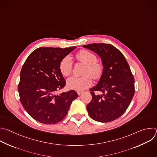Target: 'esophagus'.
I'll return each mask as SVG.
<instances>
[{
	"instance_id": "1",
	"label": "esophagus",
	"mask_w": 157,
	"mask_h": 157,
	"mask_svg": "<svg viewBox=\"0 0 157 157\" xmlns=\"http://www.w3.org/2000/svg\"><path fill=\"white\" fill-rule=\"evenodd\" d=\"M77 93H78V96H81L83 93V92L82 91H77Z\"/></svg>"
}]
</instances>
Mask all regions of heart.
<instances>
[{"label": "heart", "instance_id": "1", "mask_svg": "<svg viewBox=\"0 0 157 157\" xmlns=\"http://www.w3.org/2000/svg\"><path fill=\"white\" fill-rule=\"evenodd\" d=\"M77 61L85 64L82 75L81 77L72 76L67 80V86L70 89L81 91L90 87L93 84L91 77L94 79H100L104 72V66L97 60L96 56L92 52L81 50L76 55ZM73 61L69 56H64L60 61L59 68L64 76H70L73 71Z\"/></svg>", "mask_w": 157, "mask_h": 157}]
</instances>
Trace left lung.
Wrapping results in <instances>:
<instances>
[{"label":"left lung","mask_w":157,"mask_h":157,"mask_svg":"<svg viewBox=\"0 0 157 157\" xmlns=\"http://www.w3.org/2000/svg\"><path fill=\"white\" fill-rule=\"evenodd\" d=\"M82 47L96 53L104 66L98 84L89 89L92 100L87 105L88 114L96 121H113L126 111L135 93V81L129 65L123 54L110 44L93 43ZM96 91L103 94L96 95Z\"/></svg>","instance_id":"left-lung-1"}]
</instances>
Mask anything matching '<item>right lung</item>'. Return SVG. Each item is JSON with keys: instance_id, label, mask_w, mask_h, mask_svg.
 Segmentation results:
<instances>
[{"instance_id": "obj_1", "label": "right lung", "mask_w": 157, "mask_h": 157, "mask_svg": "<svg viewBox=\"0 0 157 157\" xmlns=\"http://www.w3.org/2000/svg\"><path fill=\"white\" fill-rule=\"evenodd\" d=\"M76 48H38L22 66L18 86L20 100L35 121L44 124L61 121L68 114L72 101L78 97L74 90L56 94L66 85L59 63Z\"/></svg>"}]
</instances>
